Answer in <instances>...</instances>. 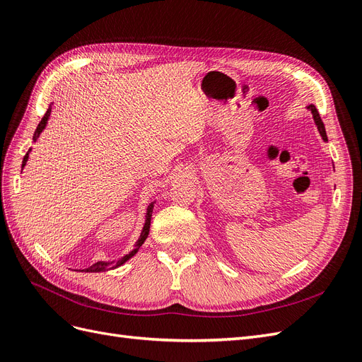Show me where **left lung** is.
Here are the masks:
<instances>
[{"mask_svg": "<svg viewBox=\"0 0 362 362\" xmlns=\"http://www.w3.org/2000/svg\"><path fill=\"white\" fill-rule=\"evenodd\" d=\"M307 108H308V110L311 111V114H313L314 123H316L317 129H319V134H320V135H322V138H323V141H328V136H326V131H325V124H323V122H322V119H320V115H319L317 108L314 107V105H308Z\"/></svg>", "mask_w": 362, "mask_h": 362, "instance_id": "8db88e82", "label": "left lung"}]
</instances>
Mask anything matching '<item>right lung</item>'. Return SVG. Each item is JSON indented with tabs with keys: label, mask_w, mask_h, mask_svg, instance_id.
I'll use <instances>...</instances> for the list:
<instances>
[{
	"label": "right lung",
	"mask_w": 362,
	"mask_h": 362,
	"mask_svg": "<svg viewBox=\"0 0 362 362\" xmlns=\"http://www.w3.org/2000/svg\"><path fill=\"white\" fill-rule=\"evenodd\" d=\"M51 110H52V107L49 105L48 111L45 112L43 119H42V120H40V123L37 124V129L34 131V135H33V141H34V143L37 141V138L40 136V134L43 132V129L46 127V123H48V120H49V115H51ZM30 151H31V148L27 151V155L24 156V160H22V168H24V167H25V164H27V160H28V153H30ZM153 206H155V202H151V203L147 206L146 223H144V227H143V230H141V235H139V238H138V240H136V243H135V248H134L129 254H126L124 257H122V259H120V260H117V262H98V263H95L93 266L87 267L86 272H105V271H111V269H115V267L122 266L123 263H126V262L129 260L131 257H134V255L138 252V250H139V248H141V245L144 243V240H146V239H147V236H148L150 221H151V212H153Z\"/></svg>",
	"instance_id": "right-lung-1"
}]
</instances>
